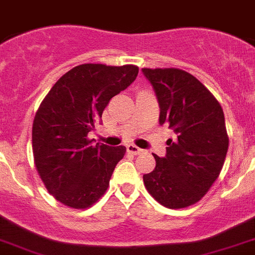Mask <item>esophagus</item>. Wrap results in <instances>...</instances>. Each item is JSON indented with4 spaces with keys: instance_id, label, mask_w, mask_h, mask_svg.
I'll return each instance as SVG.
<instances>
[{
    "instance_id": "esophagus-1",
    "label": "esophagus",
    "mask_w": 255,
    "mask_h": 255,
    "mask_svg": "<svg viewBox=\"0 0 255 255\" xmlns=\"http://www.w3.org/2000/svg\"><path fill=\"white\" fill-rule=\"evenodd\" d=\"M126 150L129 151L130 153H132V155H140V153L144 152V150H142L139 147L134 146V144H129V146L126 147Z\"/></svg>"
}]
</instances>
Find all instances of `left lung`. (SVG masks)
Instances as JSON below:
<instances>
[{
    "mask_svg": "<svg viewBox=\"0 0 255 255\" xmlns=\"http://www.w3.org/2000/svg\"><path fill=\"white\" fill-rule=\"evenodd\" d=\"M160 105V125L176 132L167 155H153L156 167L143 174L147 191L168 208H185L203 198L222 172L228 134L222 105L188 71L142 69Z\"/></svg>",
    "mask_w": 255,
    "mask_h": 255,
    "instance_id": "1",
    "label": "left lung"
}]
</instances>
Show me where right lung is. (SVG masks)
<instances>
[{
  "label": "right lung",
  "instance_id": "1",
  "mask_svg": "<svg viewBox=\"0 0 255 255\" xmlns=\"http://www.w3.org/2000/svg\"><path fill=\"white\" fill-rule=\"evenodd\" d=\"M138 70L135 65H79L62 75L40 104L32 125L33 161L49 194L62 205L85 210L108 189L126 147L91 146L87 135Z\"/></svg>",
  "mask_w": 255,
  "mask_h": 255
}]
</instances>
